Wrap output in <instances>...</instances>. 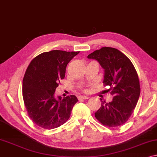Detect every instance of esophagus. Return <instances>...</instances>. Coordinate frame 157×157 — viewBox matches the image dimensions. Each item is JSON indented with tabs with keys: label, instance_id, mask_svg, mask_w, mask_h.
Masks as SVG:
<instances>
[{
	"label": "esophagus",
	"instance_id": "34e87169",
	"mask_svg": "<svg viewBox=\"0 0 157 157\" xmlns=\"http://www.w3.org/2000/svg\"><path fill=\"white\" fill-rule=\"evenodd\" d=\"M89 97H86V96H79L78 97V99L80 100V99H88Z\"/></svg>",
	"mask_w": 157,
	"mask_h": 157
}]
</instances>
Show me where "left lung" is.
Masks as SVG:
<instances>
[{
	"label": "left lung",
	"mask_w": 157,
	"mask_h": 157,
	"mask_svg": "<svg viewBox=\"0 0 157 157\" xmlns=\"http://www.w3.org/2000/svg\"><path fill=\"white\" fill-rule=\"evenodd\" d=\"M97 60L104 69V86L113 101H101V106L94 113L102 125L118 127L123 125L132 115L140 94L139 78L134 65L118 49L102 47L87 56Z\"/></svg>",
	"instance_id": "1"
}]
</instances>
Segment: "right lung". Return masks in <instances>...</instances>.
Returning a JSON list of instances; mask_svg holds the SVG:
<instances>
[{
	"label": "right lung",
	"instance_id": "add662e5",
	"mask_svg": "<svg viewBox=\"0 0 157 157\" xmlns=\"http://www.w3.org/2000/svg\"><path fill=\"white\" fill-rule=\"evenodd\" d=\"M79 51L53 50L36 56L30 62L22 81V97L28 116L39 127L53 129L68 120L75 96L56 99L58 83L63 79L68 63Z\"/></svg>",
	"mask_w": 157,
	"mask_h": 157
}]
</instances>
